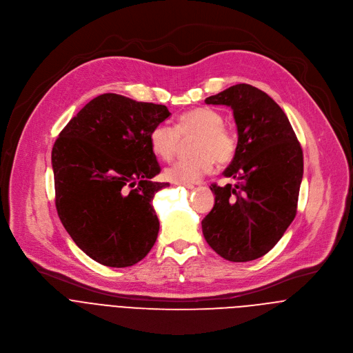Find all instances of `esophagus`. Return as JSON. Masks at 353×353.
Returning a JSON list of instances; mask_svg holds the SVG:
<instances>
[{"instance_id": "34e87169", "label": "esophagus", "mask_w": 353, "mask_h": 353, "mask_svg": "<svg viewBox=\"0 0 353 353\" xmlns=\"http://www.w3.org/2000/svg\"><path fill=\"white\" fill-rule=\"evenodd\" d=\"M177 185H183V187H187V188H194V185H191V184H180V183H176Z\"/></svg>"}]
</instances>
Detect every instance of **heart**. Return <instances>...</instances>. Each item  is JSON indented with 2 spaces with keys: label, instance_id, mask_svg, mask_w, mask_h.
<instances>
[{
  "label": "heart",
  "instance_id": "1",
  "mask_svg": "<svg viewBox=\"0 0 353 353\" xmlns=\"http://www.w3.org/2000/svg\"><path fill=\"white\" fill-rule=\"evenodd\" d=\"M221 113L210 108H195L179 116L176 127L158 124L149 134L152 152L162 161H172L180 145V138L195 137L190 159H183L165 170L172 183L192 184L212 172L215 161L219 165L230 163L237 152L236 134L223 125Z\"/></svg>",
  "mask_w": 353,
  "mask_h": 353
}]
</instances>
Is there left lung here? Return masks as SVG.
Here are the masks:
<instances>
[{
	"mask_svg": "<svg viewBox=\"0 0 353 353\" xmlns=\"http://www.w3.org/2000/svg\"><path fill=\"white\" fill-rule=\"evenodd\" d=\"M205 103L233 110L237 152L223 174L237 183L212 184L215 205L201 222L203 233L225 260L253 261L268 253L296 216L303 150L283 110L259 88L237 83Z\"/></svg>",
	"mask_w": 353,
	"mask_h": 353,
	"instance_id": "8db88e82",
	"label": "left lung"
}]
</instances>
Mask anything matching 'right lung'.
Listing matches in <instances>:
<instances>
[{"instance_id":"add662e5","label":"right lung","mask_w":353,"mask_h":353,"mask_svg":"<svg viewBox=\"0 0 353 353\" xmlns=\"http://www.w3.org/2000/svg\"><path fill=\"white\" fill-rule=\"evenodd\" d=\"M170 116L163 105L103 93L78 112L52 150L56 208L75 244L96 263L124 268L154 247L159 219L152 179L161 166L149 134Z\"/></svg>"}]
</instances>
